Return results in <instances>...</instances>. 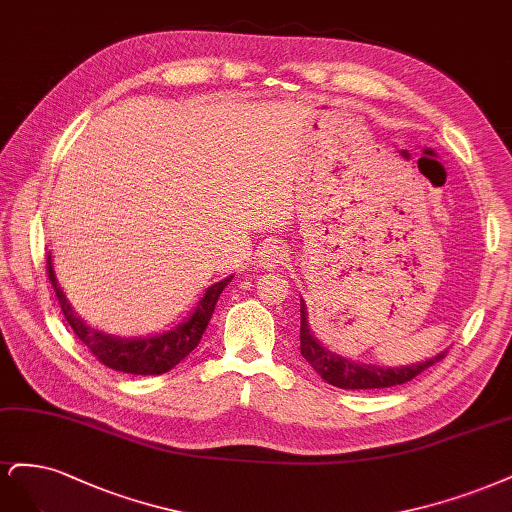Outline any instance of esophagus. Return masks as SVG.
<instances>
[{"label": "esophagus", "mask_w": 512, "mask_h": 512, "mask_svg": "<svg viewBox=\"0 0 512 512\" xmlns=\"http://www.w3.org/2000/svg\"><path fill=\"white\" fill-rule=\"evenodd\" d=\"M285 259H287V251L280 242H266L257 253L259 266L266 268V270H272V268L280 266V263H283Z\"/></svg>", "instance_id": "esophagus-1"}]
</instances>
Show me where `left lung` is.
<instances>
[{
  "instance_id": "1",
  "label": "left lung",
  "mask_w": 512,
  "mask_h": 512,
  "mask_svg": "<svg viewBox=\"0 0 512 512\" xmlns=\"http://www.w3.org/2000/svg\"><path fill=\"white\" fill-rule=\"evenodd\" d=\"M300 351L308 364L323 378L325 383L340 389H385L404 385L412 378L419 376L423 370L438 364L440 359L447 357V351L438 353L436 357L421 361L415 366L406 368H378L368 364H357V361L344 359L332 351H327L321 342L312 336L308 327L306 304L300 300Z\"/></svg>"
}]
</instances>
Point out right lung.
Here are the masks:
<instances>
[{
  "label": "right lung",
  "instance_id": "obj_1",
  "mask_svg": "<svg viewBox=\"0 0 512 512\" xmlns=\"http://www.w3.org/2000/svg\"><path fill=\"white\" fill-rule=\"evenodd\" d=\"M46 272H48V278H51V285L55 287L65 321L70 323L74 334L93 353V357L97 361H102L106 368L125 372V374H144V376L163 374L172 370L195 349L197 344H200L202 334L206 332L208 321L214 312V306H217L219 295L223 293L229 280H232V276H229L221 280V283H214L212 287H208L204 298L197 302L193 315L185 323L174 327L172 332L151 336V338H117V336L97 332V329H91L89 325L82 323L80 317L74 315L72 306L68 304V300H65L61 287L57 285L51 255L46 259Z\"/></svg>",
  "mask_w": 512,
  "mask_h": 512
}]
</instances>
